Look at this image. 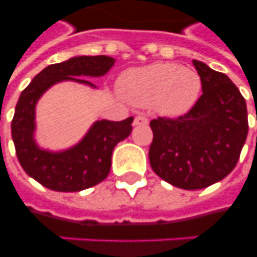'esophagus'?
<instances>
[{
	"mask_svg": "<svg viewBox=\"0 0 257 257\" xmlns=\"http://www.w3.org/2000/svg\"><path fill=\"white\" fill-rule=\"evenodd\" d=\"M148 124V118L145 116H137L135 117V120H133V125H147Z\"/></svg>",
	"mask_w": 257,
	"mask_h": 257,
	"instance_id": "obj_1",
	"label": "esophagus"
}]
</instances>
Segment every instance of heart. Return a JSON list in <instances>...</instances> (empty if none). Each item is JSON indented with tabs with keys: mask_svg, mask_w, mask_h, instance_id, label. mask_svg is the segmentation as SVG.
<instances>
[{
	"mask_svg": "<svg viewBox=\"0 0 257 257\" xmlns=\"http://www.w3.org/2000/svg\"><path fill=\"white\" fill-rule=\"evenodd\" d=\"M201 77L195 69L173 62H156L122 74L120 90L131 102L152 105L164 116H180L197 102Z\"/></svg>",
	"mask_w": 257,
	"mask_h": 257,
	"instance_id": "b5f03b06",
	"label": "heart"
}]
</instances>
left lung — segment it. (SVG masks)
Instances as JSON below:
<instances>
[{
  "label": "left lung",
  "instance_id": "left-lung-1",
  "mask_svg": "<svg viewBox=\"0 0 257 257\" xmlns=\"http://www.w3.org/2000/svg\"><path fill=\"white\" fill-rule=\"evenodd\" d=\"M203 94L177 118L151 121L149 163L157 176L181 189L195 191L233 171L248 135L247 104L227 74L193 60Z\"/></svg>",
  "mask_w": 257,
  "mask_h": 257
}]
</instances>
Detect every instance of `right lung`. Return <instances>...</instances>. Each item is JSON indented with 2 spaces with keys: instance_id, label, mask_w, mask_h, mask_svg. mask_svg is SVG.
Masks as SVG:
<instances>
[{
  "instance_id": "add662e5",
  "label": "right lung",
  "mask_w": 257,
  "mask_h": 257,
  "mask_svg": "<svg viewBox=\"0 0 257 257\" xmlns=\"http://www.w3.org/2000/svg\"><path fill=\"white\" fill-rule=\"evenodd\" d=\"M114 58L108 56H80L46 66L22 90L12 120L16 155L22 169L36 181L57 192H78L106 179L112 165V152L132 132L133 117L122 121H96L85 137L73 148L49 152L38 148L33 139L34 109L42 93L60 81L90 85L82 76L100 77L108 73Z\"/></svg>"
}]
</instances>
